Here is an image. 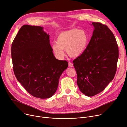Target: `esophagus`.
I'll use <instances>...</instances> for the list:
<instances>
[{"label": "esophagus", "mask_w": 127, "mask_h": 127, "mask_svg": "<svg viewBox=\"0 0 127 127\" xmlns=\"http://www.w3.org/2000/svg\"><path fill=\"white\" fill-rule=\"evenodd\" d=\"M68 66H69V67H73V64L72 63H71V62H69L68 63Z\"/></svg>", "instance_id": "1"}]
</instances>
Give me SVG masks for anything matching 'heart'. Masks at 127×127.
<instances>
[{"mask_svg": "<svg viewBox=\"0 0 127 127\" xmlns=\"http://www.w3.org/2000/svg\"><path fill=\"white\" fill-rule=\"evenodd\" d=\"M89 35L84 30L72 29L60 33L56 43L51 45L52 50L56 57L60 60L65 56L64 50L71 58L81 56L87 47Z\"/></svg>", "mask_w": 127, "mask_h": 127, "instance_id": "1", "label": "heart"}]
</instances>
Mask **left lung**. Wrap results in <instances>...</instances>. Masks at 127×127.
Wrapping results in <instances>:
<instances>
[{"instance_id": "left-lung-1", "label": "left lung", "mask_w": 127, "mask_h": 127, "mask_svg": "<svg viewBox=\"0 0 127 127\" xmlns=\"http://www.w3.org/2000/svg\"><path fill=\"white\" fill-rule=\"evenodd\" d=\"M92 25L94 30L87 47L73 61L80 91L89 97L103 91L112 81L119 56L116 40L111 30L100 23Z\"/></svg>"}]
</instances>
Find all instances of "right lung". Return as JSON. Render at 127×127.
I'll return each instance as SVG.
<instances>
[{"mask_svg":"<svg viewBox=\"0 0 127 127\" xmlns=\"http://www.w3.org/2000/svg\"><path fill=\"white\" fill-rule=\"evenodd\" d=\"M49 35L40 26L25 25L12 44L13 68L17 80L30 95L45 99L56 92L66 61L57 60L50 44Z\"/></svg>","mask_w":127,"mask_h":127,"instance_id":"right-lung-1","label":"right lung"}]
</instances>
